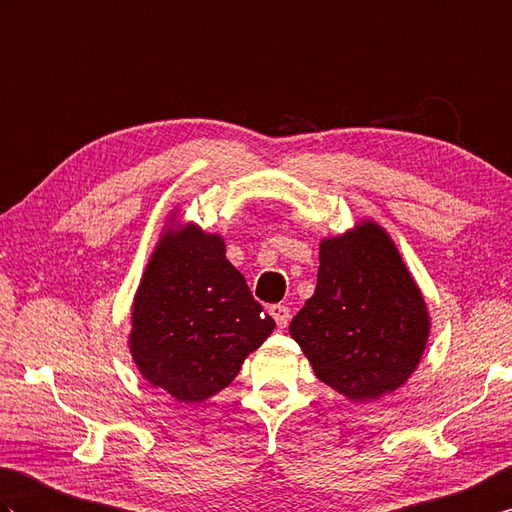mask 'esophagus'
I'll list each match as a JSON object with an SVG mask.
<instances>
[{
    "label": "esophagus",
    "instance_id": "1",
    "mask_svg": "<svg viewBox=\"0 0 512 512\" xmlns=\"http://www.w3.org/2000/svg\"><path fill=\"white\" fill-rule=\"evenodd\" d=\"M270 314H272V318L277 320V327L279 329H283V327H288V320H290V307L288 305H270Z\"/></svg>",
    "mask_w": 512,
    "mask_h": 512
}]
</instances>
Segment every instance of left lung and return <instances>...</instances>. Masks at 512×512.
I'll return each mask as SVG.
<instances>
[{
	"mask_svg": "<svg viewBox=\"0 0 512 512\" xmlns=\"http://www.w3.org/2000/svg\"><path fill=\"white\" fill-rule=\"evenodd\" d=\"M312 299L292 318L290 336L316 377L351 401H373L414 373L430 316L390 235L366 220L320 242Z\"/></svg>",
	"mask_w": 512,
	"mask_h": 512,
	"instance_id": "8db88e82",
	"label": "left lung"
}]
</instances>
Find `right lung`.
<instances>
[{"label":"right lung","mask_w":512,"mask_h":512,"mask_svg":"<svg viewBox=\"0 0 512 512\" xmlns=\"http://www.w3.org/2000/svg\"><path fill=\"white\" fill-rule=\"evenodd\" d=\"M224 253L220 235L168 227L135 294L130 353L152 386L181 403L227 388L275 329Z\"/></svg>","instance_id":"add662e5"}]
</instances>
